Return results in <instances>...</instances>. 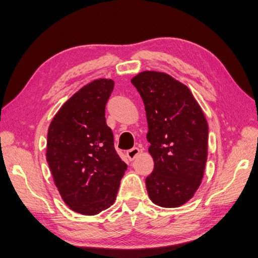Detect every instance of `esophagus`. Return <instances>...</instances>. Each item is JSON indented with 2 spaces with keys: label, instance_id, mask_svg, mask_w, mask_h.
Segmentation results:
<instances>
[{
  "label": "esophagus",
  "instance_id": "1",
  "mask_svg": "<svg viewBox=\"0 0 258 258\" xmlns=\"http://www.w3.org/2000/svg\"><path fill=\"white\" fill-rule=\"evenodd\" d=\"M139 153H140V150H139L138 148H133V149H131V150H128L126 152V155H127V157H128L131 161H133V160L136 159Z\"/></svg>",
  "mask_w": 258,
  "mask_h": 258
}]
</instances>
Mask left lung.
Masks as SVG:
<instances>
[{
	"label": "left lung",
	"instance_id": "8db88e82",
	"mask_svg": "<svg viewBox=\"0 0 258 258\" xmlns=\"http://www.w3.org/2000/svg\"><path fill=\"white\" fill-rule=\"evenodd\" d=\"M145 104L148 151L154 169L146 179L149 197L163 208L187 203L202 184L208 155V123L190 90L157 71L132 78Z\"/></svg>",
	"mask_w": 258,
	"mask_h": 258
}]
</instances>
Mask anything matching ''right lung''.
Returning a JSON list of instances; mask_svg holds the SVG:
<instances>
[{
	"label": "right lung",
	"mask_w": 258,
	"mask_h": 258,
	"mask_svg": "<svg viewBox=\"0 0 258 258\" xmlns=\"http://www.w3.org/2000/svg\"><path fill=\"white\" fill-rule=\"evenodd\" d=\"M114 82L99 78L82 87L55 113L46 156L63 202L75 212L95 215L115 201L126 164L115 153L105 106Z\"/></svg>",
	"instance_id": "right-lung-1"
}]
</instances>
